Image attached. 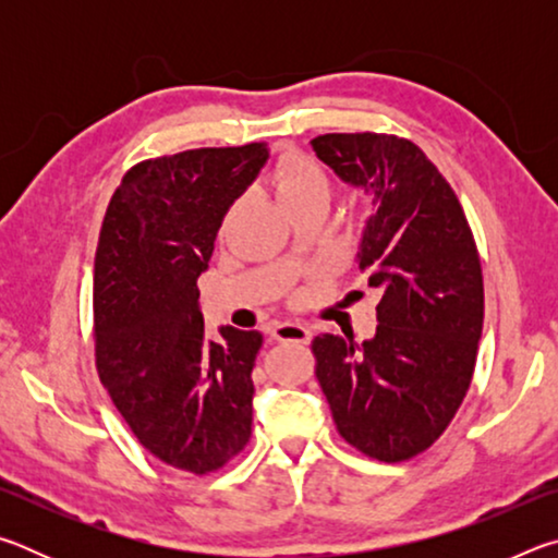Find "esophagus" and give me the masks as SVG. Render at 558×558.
Here are the masks:
<instances>
[{
    "mask_svg": "<svg viewBox=\"0 0 558 558\" xmlns=\"http://www.w3.org/2000/svg\"><path fill=\"white\" fill-rule=\"evenodd\" d=\"M270 337L276 342H292V344H307L313 339V332L305 325L298 323H280L270 329Z\"/></svg>",
    "mask_w": 558,
    "mask_h": 558,
    "instance_id": "34e87169",
    "label": "esophagus"
}]
</instances>
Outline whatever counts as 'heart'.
Masks as SVG:
<instances>
[{
    "label": "heart",
    "instance_id": "b5f03b06",
    "mask_svg": "<svg viewBox=\"0 0 558 558\" xmlns=\"http://www.w3.org/2000/svg\"><path fill=\"white\" fill-rule=\"evenodd\" d=\"M270 186L288 211H295L298 206L315 199L329 202V196H332V179L325 172V167L298 153L278 157L270 172Z\"/></svg>",
    "mask_w": 558,
    "mask_h": 558
}]
</instances>
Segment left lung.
<instances>
[{
  "label": "left lung",
  "mask_w": 558,
  "mask_h": 558,
  "mask_svg": "<svg viewBox=\"0 0 558 558\" xmlns=\"http://www.w3.org/2000/svg\"><path fill=\"white\" fill-rule=\"evenodd\" d=\"M313 149L372 196L359 268L381 292L376 335L359 347L313 339L335 426L366 458L421 456L456 418L475 374L485 288L480 253L448 179L411 140L327 132Z\"/></svg>",
  "instance_id": "obj_1"
}]
</instances>
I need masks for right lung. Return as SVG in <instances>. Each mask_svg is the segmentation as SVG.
Instances as JSON below:
<instances>
[{
	"mask_svg": "<svg viewBox=\"0 0 558 558\" xmlns=\"http://www.w3.org/2000/svg\"><path fill=\"white\" fill-rule=\"evenodd\" d=\"M266 143L199 147L130 167L102 219L93 272L96 369L157 460L209 475L251 440L256 329L206 337L196 278Z\"/></svg>",
	"mask_w": 558,
	"mask_h": 558,
	"instance_id": "obj_1",
	"label": "right lung"
}]
</instances>
